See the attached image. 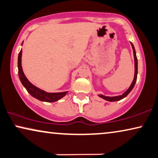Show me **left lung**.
Segmentation results:
<instances>
[{
	"label": "left lung",
	"instance_id": "1",
	"mask_svg": "<svg viewBox=\"0 0 158 158\" xmlns=\"http://www.w3.org/2000/svg\"><path fill=\"white\" fill-rule=\"evenodd\" d=\"M131 45L132 48H133V52H134V68H135V71H134V80H133L131 84L129 86L128 89L126 90V91L124 92L123 94H122L121 95L119 96H114V97H107V96H104L103 94H98L99 97L102 98V99L104 100H106L108 102H116V101H120L123 99H124L125 97H127V95L130 93L131 91H132V89H134L135 83L136 82V79H137V74H138V61H137V57H136V51H135L134 46L131 42Z\"/></svg>",
	"mask_w": 158,
	"mask_h": 158
}]
</instances>
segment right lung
<instances>
[{"label":"right lung","instance_id":"obj_1","mask_svg":"<svg viewBox=\"0 0 158 158\" xmlns=\"http://www.w3.org/2000/svg\"><path fill=\"white\" fill-rule=\"evenodd\" d=\"M22 44H23V42L22 43ZM22 50L21 49L19 56H18V74H19V77L22 84L32 97H33L34 98H35V99L40 100L41 102H54L58 101V100L61 99V98H63L68 93V91L49 93V92H46L44 91V90L39 89V88L36 87L35 85H34L33 84L30 83L28 81V79L26 77L23 72V69H22Z\"/></svg>","mask_w":158,"mask_h":158}]
</instances>
